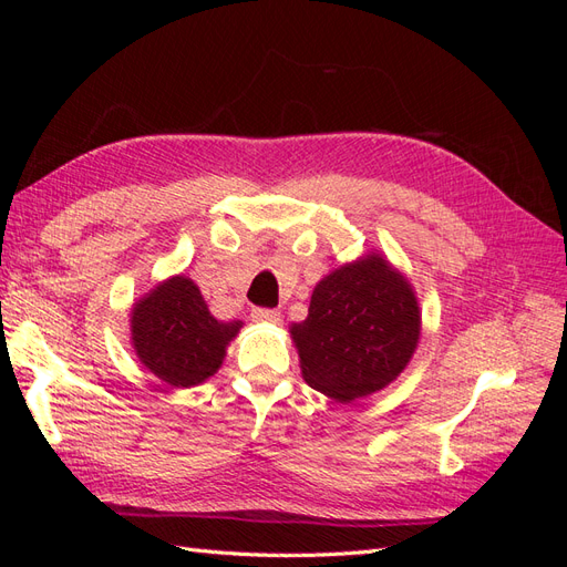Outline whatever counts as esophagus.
Masks as SVG:
<instances>
[{
  "mask_svg": "<svg viewBox=\"0 0 567 567\" xmlns=\"http://www.w3.org/2000/svg\"><path fill=\"white\" fill-rule=\"evenodd\" d=\"M250 317H252V321H265V323H279L281 321V312L267 310V307H255Z\"/></svg>",
  "mask_w": 567,
  "mask_h": 567,
  "instance_id": "obj_1",
  "label": "esophagus"
}]
</instances>
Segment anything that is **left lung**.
<instances>
[{
	"mask_svg": "<svg viewBox=\"0 0 567 567\" xmlns=\"http://www.w3.org/2000/svg\"><path fill=\"white\" fill-rule=\"evenodd\" d=\"M305 383L336 402L388 388L421 338L416 290L383 252L340 265L315 286L307 319L288 326Z\"/></svg>",
	"mask_w": 567,
	"mask_h": 567,
	"instance_id": "obj_1",
	"label": "left lung"
}]
</instances>
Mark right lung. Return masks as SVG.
I'll use <instances>...</instances> for the list:
<instances>
[{"label":"right lung","instance_id":"add662e5","mask_svg":"<svg viewBox=\"0 0 567 567\" xmlns=\"http://www.w3.org/2000/svg\"><path fill=\"white\" fill-rule=\"evenodd\" d=\"M244 321L210 315L200 288L177 274L132 305L130 338L144 369L169 388H194L215 375Z\"/></svg>","mask_w":567,"mask_h":567}]
</instances>
